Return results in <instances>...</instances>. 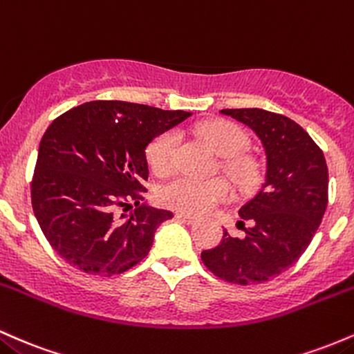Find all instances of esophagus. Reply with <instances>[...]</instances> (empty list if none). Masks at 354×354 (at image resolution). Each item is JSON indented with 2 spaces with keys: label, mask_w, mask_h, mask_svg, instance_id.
I'll use <instances>...</instances> for the list:
<instances>
[{
  "label": "esophagus",
  "mask_w": 354,
  "mask_h": 354,
  "mask_svg": "<svg viewBox=\"0 0 354 354\" xmlns=\"http://www.w3.org/2000/svg\"><path fill=\"white\" fill-rule=\"evenodd\" d=\"M176 217H177V221L185 222V224H194V222H196V219H194L192 216H187V214H182V212H177Z\"/></svg>",
  "instance_id": "esophagus-1"
}]
</instances>
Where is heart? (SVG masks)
I'll list each match as a JSON object with an SVG mask.
<instances>
[{
	"mask_svg": "<svg viewBox=\"0 0 354 354\" xmlns=\"http://www.w3.org/2000/svg\"><path fill=\"white\" fill-rule=\"evenodd\" d=\"M198 135L219 157H224V169L230 178L242 189L257 182V169L251 158L241 156L248 147V137L237 125L229 122H209L197 129ZM178 135L174 130L153 138L147 150V158L153 172L167 174L174 167ZM232 190L222 178L201 180L189 176L177 177L160 189L158 198L165 207L185 214H205L216 205L227 202Z\"/></svg>",
	"mask_w": 354,
	"mask_h": 354,
	"instance_id": "b5f03b06",
	"label": "heart"
}]
</instances>
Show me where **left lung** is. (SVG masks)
<instances>
[{"instance_id": "obj_1", "label": "left lung", "mask_w": 354, "mask_h": 354, "mask_svg": "<svg viewBox=\"0 0 354 354\" xmlns=\"http://www.w3.org/2000/svg\"><path fill=\"white\" fill-rule=\"evenodd\" d=\"M221 113L257 135L266 174L259 190L239 209L241 219L251 221L244 239L224 230L217 248L202 251V263L227 283H264L295 264L319 227L328 205L326 160L303 127L284 115L261 109Z\"/></svg>"}]
</instances>
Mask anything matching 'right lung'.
Segmentation results:
<instances>
[{
  "instance_id": "1",
  "label": "right lung",
  "mask_w": 354,
  "mask_h": 354,
  "mask_svg": "<svg viewBox=\"0 0 354 354\" xmlns=\"http://www.w3.org/2000/svg\"><path fill=\"white\" fill-rule=\"evenodd\" d=\"M129 102H88L51 122L39 142L31 205L46 241L70 266L90 274H122L149 254L170 210L140 205L149 178L145 150L190 117ZM136 201L116 219L113 209Z\"/></svg>"
}]
</instances>
